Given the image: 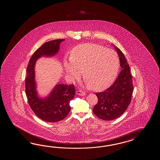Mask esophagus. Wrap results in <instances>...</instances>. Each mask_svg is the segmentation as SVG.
<instances>
[{"instance_id":"obj_1","label":"esophagus","mask_w":160,"mask_h":160,"mask_svg":"<svg viewBox=\"0 0 160 160\" xmlns=\"http://www.w3.org/2000/svg\"><path fill=\"white\" fill-rule=\"evenodd\" d=\"M76 93L77 95H81V96H83V95H85V93L82 90H77L76 92Z\"/></svg>"}]
</instances>
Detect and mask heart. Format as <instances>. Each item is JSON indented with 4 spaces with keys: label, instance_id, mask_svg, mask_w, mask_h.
<instances>
[{
    "label": "heart",
    "instance_id": "heart-1",
    "mask_svg": "<svg viewBox=\"0 0 160 160\" xmlns=\"http://www.w3.org/2000/svg\"><path fill=\"white\" fill-rule=\"evenodd\" d=\"M119 66V58L115 51L92 43L75 47L72 56L64 59L65 70L71 78H78L83 72L85 81L96 91L103 90L112 84Z\"/></svg>",
    "mask_w": 160,
    "mask_h": 160
}]
</instances>
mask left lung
<instances>
[{"instance_id":"left-lung-1","label":"left lung","mask_w":160,"mask_h":160,"mask_svg":"<svg viewBox=\"0 0 160 160\" xmlns=\"http://www.w3.org/2000/svg\"><path fill=\"white\" fill-rule=\"evenodd\" d=\"M122 70L112 86L104 92H96L98 102L92 109L99 118L111 121L122 115L129 106L133 92L130 68L122 52L116 47Z\"/></svg>"}]
</instances>
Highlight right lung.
<instances>
[{
    "mask_svg": "<svg viewBox=\"0 0 160 160\" xmlns=\"http://www.w3.org/2000/svg\"><path fill=\"white\" fill-rule=\"evenodd\" d=\"M63 39L48 41L42 45L34 52L27 65L25 78V90L27 101L31 109L40 119L48 122H56L66 118L70 112V101L75 94L73 84L57 85L50 95L44 99L37 95L34 82V66L35 62L41 56H52L57 53L59 44Z\"/></svg>",
    "mask_w": 160,
    "mask_h": 160,
    "instance_id": "obj_1",
    "label": "right lung"
}]
</instances>
